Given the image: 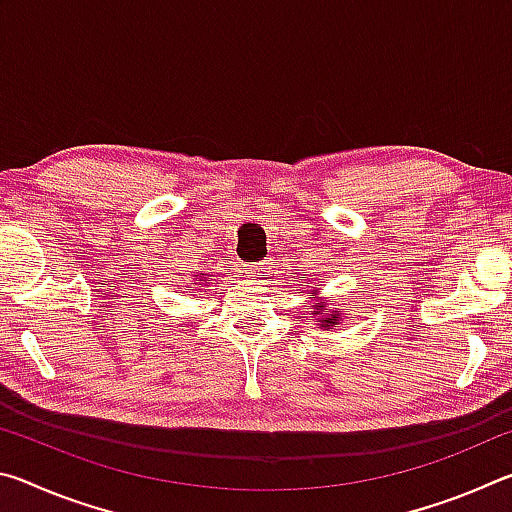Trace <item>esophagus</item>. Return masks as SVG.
Returning a JSON list of instances; mask_svg holds the SVG:
<instances>
[{
    "mask_svg": "<svg viewBox=\"0 0 512 512\" xmlns=\"http://www.w3.org/2000/svg\"><path fill=\"white\" fill-rule=\"evenodd\" d=\"M268 268H271V266H268L266 262H259L255 266H250V273L257 275V277H266L268 275Z\"/></svg>",
    "mask_w": 512,
    "mask_h": 512,
    "instance_id": "1",
    "label": "esophagus"
}]
</instances>
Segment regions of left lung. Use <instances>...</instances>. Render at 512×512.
<instances>
[{
	"label": "left lung",
	"mask_w": 512,
	"mask_h": 512,
	"mask_svg": "<svg viewBox=\"0 0 512 512\" xmlns=\"http://www.w3.org/2000/svg\"><path fill=\"white\" fill-rule=\"evenodd\" d=\"M316 296H318V291H314ZM311 309H314V314H311V318H316V325H320V329H334L336 325L341 323V314L336 309H329V314H325L323 316V311H325V302H320V300H316L314 305H311Z\"/></svg>",
	"instance_id": "1"
}]
</instances>
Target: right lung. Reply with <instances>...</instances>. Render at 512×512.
<instances>
[{
    "instance_id": "right-lung-1",
    "label": "right lung",
    "mask_w": 512,
    "mask_h": 512,
    "mask_svg": "<svg viewBox=\"0 0 512 512\" xmlns=\"http://www.w3.org/2000/svg\"><path fill=\"white\" fill-rule=\"evenodd\" d=\"M198 277H205V273H198ZM207 282H210V277H207V280H198V284H203V287H207ZM192 291H196V289H192Z\"/></svg>"
}]
</instances>
